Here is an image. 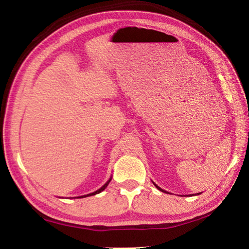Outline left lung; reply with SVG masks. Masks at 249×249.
I'll use <instances>...</instances> for the list:
<instances>
[{
  "instance_id": "obj_1",
  "label": "left lung",
  "mask_w": 249,
  "mask_h": 249,
  "mask_svg": "<svg viewBox=\"0 0 249 249\" xmlns=\"http://www.w3.org/2000/svg\"><path fill=\"white\" fill-rule=\"evenodd\" d=\"M155 185H156V184H155ZM156 188H157V189H158V190H160V191H162V192H166L165 190H162V189H160V188L158 187V185H156ZM167 193H168V192H167Z\"/></svg>"
}]
</instances>
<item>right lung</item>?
I'll use <instances>...</instances> for the list:
<instances>
[{"label": "right lung", "mask_w": 249, "mask_h": 249, "mask_svg": "<svg viewBox=\"0 0 249 249\" xmlns=\"http://www.w3.org/2000/svg\"><path fill=\"white\" fill-rule=\"evenodd\" d=\"M109 181H111V179H109L107 183H105L102 188L101 189H99V190H96L95 192H93V193H90V195H87V196H79V197H86V196H94V195H98V193H100V192H102L105 188L107 187V184L109 183Z\"/></svg>", "instance_id": "1"}]
</instances>
